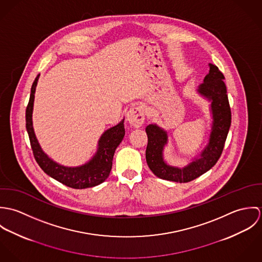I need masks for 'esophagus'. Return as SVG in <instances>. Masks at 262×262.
I'll list each match as a JSON object with an SVG mask.
<instances>
[{
    "instance_id": "obj_1",
    "label": "esophagus",
    "mask_w": 262,
    "mask_h": 262,
    "mask_svg": "<svg viewBox=\"0 0 262 262\" xmlns=\"http://www.w3.org/2000/svg\"><path fill=\"white\" fill-rule=\"evenodd\" d=\"M127 120L128 122L138 128L142 126L145 120V115H144V109L142 106H135L130 108V110L127 113Z\"/></svg>"
}]
</instances>
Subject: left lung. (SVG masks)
I'll return each mask as SVG.
<instances>
[{
	"mask_svg": "<svg viewBox=\"0 0 262 262\" xmlns=\"http://www.w3.org/2000/svg\"><path fill=\"white\" fill-rule=\"evenodd\" d=\"M210 72L198 92L211 101L213 125L209 143L202 151L201 157L195 158L188 165L180 168L168 165L163 160V148L167 143L166 132L155 124H150L145 131L148 137L146 161L151 171L159 179L176 183H188L210 170L219 160L225 141L231 126V109L229 105L224 75L219 69L209 63Z\"/></svg>",
	"mask_w": 262,
	"mask_h": 262,
	"instance_id": "8db88e82",
	"label": "left lung"
}]
</instances>
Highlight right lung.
<instances>
[{"instance_id": "1", "label": "right lung", "mask_w": 262, "mask_h": 262, "mask_svg": "<svg viewBox=\"0 0 262 262\" xmlns=\"http://www.w3.org/2000/svg\"><path fill=\"white\" fill-rule=\"evenodd\" d=\"M39 75L36 76L32 88L28 106L26 108V129L29 135L31 148L38 165L42 170L52 179L66 185L67 187L76 189L96 187L107 180L112 169L113 156L115 150L125 135L124 120L118 125L105 131L99 140L98 151L94 157L85 164L76 167H67L60 165L50 159L41 149L38 143L33 125H32V111L34 103V94L37 85Z\"/></svg>"}]
</instances>
